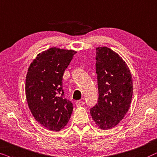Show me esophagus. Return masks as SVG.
Here are the masks:
<instances>
[{"instance_id": "34e87169", "label": "esophagus", "mask_w": 157, "mask_h": 157, "mask_svg": "<svg viewBox=\"0 0 157 157\" xmlns=\"http://www.w3.org/2000/svg\"><path fill=\"white\" fill-rule=\"evenodd\" d=\"M75 104H76L77 107H80V106L84 105L85 102L82 101V100H77V101L76 102V103H75Z\"/></svg>"}]
</instances>
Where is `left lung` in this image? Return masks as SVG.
Listing matches in <instances>:
<instances>
[{"label": "left lung", "mask_w": 157, "mask_h": 157, "mask_svg": "<svg viewBox=\"0 0 157 157\" xmlns=\"http://www.w3.org/2000/svg\"><path fill=\"white\" fill-rule=\"evenodd\" d=\"M95 59L99 96L90 115L100 128L108 130L118 125L128 112L133 80L126 62L109 48H96Z\"/></svg>", "instance_id": "obj_1"}]
</instances>
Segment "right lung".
Masks as SVG:
<instances>
[{
    "label": "right lung",
    "mask_w": 157,
    "mask_h": 157,
    "mask_svg": "<svg viewBox=\"0 0 157 157\" xmlns=\"http://www.w3.org/2000/svg\"><path fill=\"white\" fill-rule=\"evenodd\" d=\"M77 52L52 47L39 54L28 69L26 97L34 118L46 128L60 131L73 110L72 102L64 97L62 77Z\"/></svg>",
    "instance_id": "1"
}]
</instances>
